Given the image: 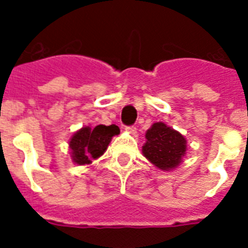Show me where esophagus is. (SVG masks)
Returning <instances> with one entry per match:
<instances>
[{
	"label": "esophagus",
	"mask_w": 248,
	"mask_h": 248,
	"mask_svg": "<svg viewBox=\"0 0 248 248\" xmlns=\"http://www.w3.org/2000/svg\"><path fill=\"white\" fill-rule=\"evenodd\" d=\"M125 130L128 131L129 134H131V135L137 134V128H135V126H133V125H131V126H126Z\"/></svg>",
	"instance_id": "1"
}]
</instances>
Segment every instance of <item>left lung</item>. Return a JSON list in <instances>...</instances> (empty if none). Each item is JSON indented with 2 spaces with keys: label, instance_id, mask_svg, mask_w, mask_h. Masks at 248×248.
<instances>
[{
  "label": "left lung",
  "instance_id": "1",
  "mask_svg": "<svg viewBox=\"0 0 248 248\" xmlns=\"http://www.w3.org/2000/svg\"><path fill=\"white\" fill-rule=\"evenodd\" d=\"M143 154L161 170H172L181 164L186 153V139L164 123H154L145 134Z\"/></svg>",
  "mask_w": 248,
  "mask_h": 248
}]
</instances>
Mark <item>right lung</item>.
<instances>
[{
	"instance_id": "add662e5",
	"label": "right lung",
	"mask_w": 248,
	"mask_h": 248,
	"mask_svg": "<svg viewBox=\"0 0 248 248\" xmlns=\"http://www.w3.org/2000/svg\"><path fill=\"white\" fill-rule=\"evenodd\" d=\"M119 133V128L115 124L108 126L100 124L93 129L91 126L79 129L74 133L69 141L72 160L77 165L91 164L92 160L98 159L104 154L111 138Z\"/></svg>"
}]
</instances>
